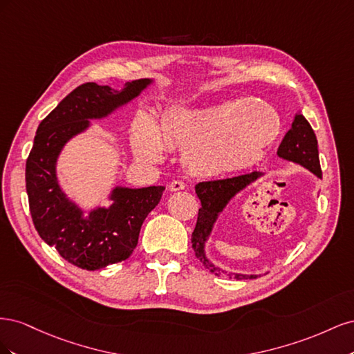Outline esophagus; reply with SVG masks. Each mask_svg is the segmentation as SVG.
I'll return each mask as SVG.
<instances>
[{"label":"esophagus","instance_id":"1","mask_svg":"<svg viewBox=\"0 0 354 354\" xmlns=\"http://www.w3.org/2000/svg\"><path fill=\"white\" fill-rule=\"evenodd\" d=\"M168 187H169V190L176 192V190H183V189H186L187 185L185 183L183 180H173V181H171V183L168 185Z\"/></svg>","mask_w":354,"mask_h":354}]
</instances>
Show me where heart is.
Returning <instances> with one entry per match:
<instances>
[{
	"label": "heart",
	"mask_w": 354,
	"mask_h": 354,
	"mask_svg": "<svg viewBox=\"0 0 354 354\" xmlns=\"http://www.w3.org/2000/svg\"><path fill=\"white\" fill-rule=\"evenodd\" d=\"M279 115L260 100L226 102L209 108H168L156 125L147 116L136 122L133 149L156 160L160 145L186 146L185 160L195 173L209 174L251 167L279 134Z\"/></svg>",
	"instance_id": "heart-1"
}]
</instances>
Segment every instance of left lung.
Wrapping results in <instances>:
<instances>
[{"label": "left lung", "instance_id": "obj_1", "mask_svg": "<svg viewBox=\"0 0 354 354\" xmlns=\"http://www.w3.org/2000/svg\"><path fill=\"white\" fill-rule=\"evenodd\" d=\"M277 155L283 159L292 160L299 165L306 167L312 171L317 177H322V169H320L319 162V151H317V140L312 125L308 124L306 118L299 113L295 116L292 127L285 134L283 140L277 149ZM257 177H260V173L252 171V173H246L234 177L227 178H218V180H207L201 181L195 186L196 195L201 201V208L198 211V220L194 233H192V248L195 251L196 259L202 263L203 267H207L212 273L224 274L223 270L218 267L212 266L203 255V242L209 234L212 224L217 218V214L226 207L229 199L238 194L241 189L246 185H250ZM233 279H255V274L243 276V274H229Z\"/></svg>", "mask_w": 354, "mask_h": 354}]
</instances>
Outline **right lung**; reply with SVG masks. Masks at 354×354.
<instances>
[{
    "label": "right lung",
    "mask_w": 354,
    "mask_h": 354,
    "mask_svg": "<svg viewBox=\"0 0 354 354\" xmlns=\"http://www.w3.org/2000/svg\"><path fill=\"white\" fill-rule=\"evenodd\" d=\"M149 80L127 82L122 91L85 82L71 91L41 121L26 159V192L32 221L39 236L55 246L60 257L84 270L127 260L138 242L142 224L158 203L164 186L115 189V203L84 220L57 186L56 159L73 134L88 125L90 118L109 113L140 93Z\"/></svg>",
    "instance_id": "add662e5"
}]
</instances>
